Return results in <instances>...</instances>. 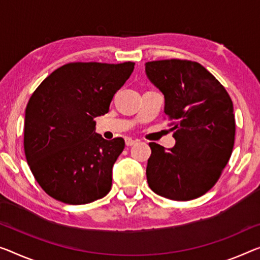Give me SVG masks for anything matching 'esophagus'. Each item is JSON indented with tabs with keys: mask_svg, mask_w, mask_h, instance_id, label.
I'll return each instance as SVG.
<instances>
[{
	"mask_svg": "<svg viewBox=\"0 0 260 260\" xmlns=\"http://www.w3.org/2000/svg\"><path fill=\"white\" fill-rule=\"evenodd\" d=\"M136 143H137V141H134V139H131V138H125V145L126 146H133V145H135Z\"/></svg>",
	"mask_w": 260,
	"mask_h": 260,
	"instance_id": "esophagus-1",
	"label": "esophagus"
}]
</instances>
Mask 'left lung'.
<instances>
[{
  "label": "left lung",
  "mask_w": 260,
  "mask_h": 260,
  "mask_svg": "<svg viewBox=\"0 0 260 260\" xmlns=\"http://www.w3.org/2000/svg\"><path fill=\"white\" fill-rule=\"evenodd\" d=\"M145 73L164 94V111L175 139L169 150L149 144L147 183L166 199H197L217 182L233 152L236 126L233 101L218 80L199 62L149 61Z\"/></svg>",
  "instance_id": "obj_1"
}]
</instances>
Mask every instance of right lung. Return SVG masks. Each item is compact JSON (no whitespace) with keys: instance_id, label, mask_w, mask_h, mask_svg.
<instances>
[{"instance_id":"1","label":"right lung","mask_w":260,"mask_h":260,"mask_svg":"<svg viewBox=\"0 0 260 260\" xmlns=\"http://www.w3.org/2000/svg\"><path fill=\"white\" fill-rule=\"evenodd\" d=\"M135 62L66 63L27 102L24 151L39 186L58 201L86 205L109 193L111 172L124 149L121 137L95 133V117L109 111Z\"/></svg>"}]
</instances>
